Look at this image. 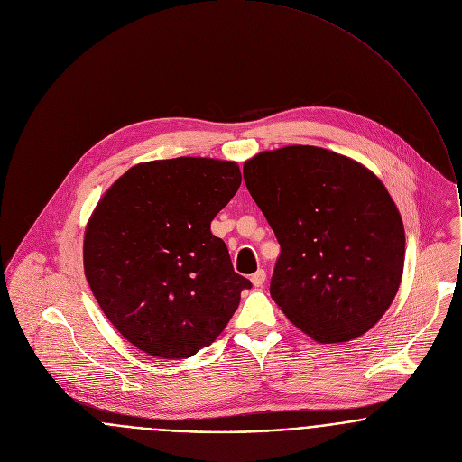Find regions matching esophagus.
Segmentation results:
<instances>
[{"label": "esophagus", "instance_id": "1", "mask_svg": "<svg viewBox=\"0 0 462 462\" xmlns=\"http://www.w3.org/2000/svg\"><path fill=\"white\" fill-rule=\"evenodd\" d=\"M265 280H267V273H265L263 269H258V271L251 276V282H253L254 287H263Z\"/></svg>", "mask_w": 462, "mask_h": 462}]
</instances>
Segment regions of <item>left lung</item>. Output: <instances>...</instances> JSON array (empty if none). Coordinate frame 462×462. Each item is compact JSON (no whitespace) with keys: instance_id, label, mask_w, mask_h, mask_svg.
I'll list each match as a JSON object with an SVG mask.
<instances>
[{"instance_id":"8db88e82","label":"left lung","mask_w":462,"mask_h":462,"mask_svg":"<svg viewBox=\"0 0 462 462\" xmlns=\"http://www.w3.org/2000/svg\"><path fill=\"white\" fill-rule=\"evenodd\" d=\"M245 186L282 254L271 296L313 340L346 342L391 307L405 231L382 180L360 162L310 145L249 159Z\"/></svg>"}]
</instances>
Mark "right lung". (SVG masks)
<instances>
[{"label": "right lung", "instance_id": "right-lung-1", "mask_svg": "<svg viewBox=\"0 0 462 462\" xmlns=\"http://www.w3.org/2000/svg\"><path fill=\"white\" fill-rule=\"evenodd\" d=\"M242 182L231 161L175 157L133 166L98 202L84 271L98 305L138 349L188 358L227 326L244 289L211 220Z\"/></svg>", "mask_w": 462, "mask_h": 462}]
</instances>
